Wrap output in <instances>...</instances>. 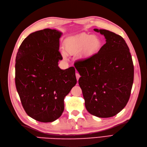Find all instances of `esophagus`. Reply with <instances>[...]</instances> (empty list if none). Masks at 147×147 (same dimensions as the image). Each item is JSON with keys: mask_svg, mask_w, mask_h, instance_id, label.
I'll list each match as a JSON object with an SVG mask.
<instances>
[{"mask_svg": "<svg viewBox=\"0 0 147 147\" xmlns=\"http://www.w3.org/2000/svg\"><path fill=\"white\" fill-rule=\"evenodd\" d=\"M75 75H76V78H77V80L78 81V80H79V78H80V74H79L78 73H76V74H75Z\"/></svg>", "mask_w": 147, "mask_h": 147, "instance_id": "obj_1", "label": "esophagus"}]
</instances>
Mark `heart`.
I'll use <instances>...</instances> for the list:
<instances>
[{"label": "heart", "instance_id": "obj_1", "mask_svg": "<svg viewBox=\"0 0 147 147\" xmlns=\"http://www.w3.org/2000/svg\"><path fill=\"white\" fill-rule=\"evenodd\" d=\"M100 46L101 41L98 37L84 33L67 41L64 49L65 52L70 55H76L83 50L82 57L88 58L95 55Z\"/></svg>", "mask_w": 147, "mask_h": 147}]
</instances>
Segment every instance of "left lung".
Masks as SVG:
<instances>
[{"label":"left lung","mask_w":147,"mask_h":147,"mask_svg":"<svg viewBox=\"0 0 147 147\" xmlns=\"http://www.w3.org/2000/svg\"><path fill=\"white\" fill-rule=\"evenodd\" d=\"M104 35L105 44L98 53L74 64L86 109L92 115L110 118L118 114L129 99L134 81V65L129 49L120 35L94 29Z\"/></svg>","instance_id":"1"}]
</instances>
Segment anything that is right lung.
I'll return each mask as SVG.
<instances>
[{
	"mask_svg": "<svg viewBox=\"0 0 147 147\" xmlns=\"http://www.w3.org/2000/svg\"><path fill=\"white\" fill-rule=\"evenodd\" d=\"M62 32L45 29L29 34L16 57L15 84L22 105L29 116L48 123L59 118L64 97L76 84L75 69H61L59 48Z\"/></svg>",
	"mask_w": 147,
	"mask_h": 147,
	"instance_id": "add662e5",
	"label": "right lung"
}]
</instances>
